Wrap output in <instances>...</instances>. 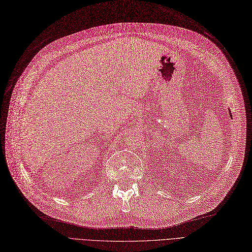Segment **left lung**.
Returning <instances> with one entry per match:
<instances>
[{"instance_id": "1", "label": "left lung", "mask_w": 252, "mask_h": 252, "mask_svg": "<svg viewBox=\"0 0 252 252\" xmlns=\"http://www.w3.org/2000/svg\"><path fill=\"white\" fill-rule=\"evenodd\" d=\"M229 112H231V111H230V110H229ZM230 117H231V114H230ZM231 119H232V117H231Z\"/></svg>"}]
</instances>
